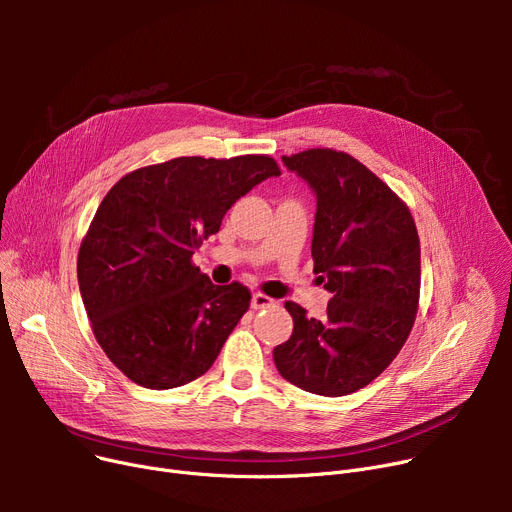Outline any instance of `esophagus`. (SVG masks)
<instances>
[{
    "label": "esophagus",
    "mask_w": 512,
    "mask_h": 512,
    "mask_svg": "<svg viewBox=\"0 0 512 512\" xmlns=\"http://www.w3.org/2000/svg\"><path fill=\"white\" fill-rule=\"evenodd\" d=\"M274 303L276 301L267 297V294H263V292H255L253 297H251V307L253 309H265V307H272Z\"/></svg>",
    "instance_id": "esophagus-1"
}]
</instances>
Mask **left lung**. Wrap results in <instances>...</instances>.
Masks as SVG:
<instances>
[{"instance_id":"left-lung-1","label":"left lung","mask_w":512,"mask_h":512,"mask_svg":"<svg viewBox=\"0 0 512 512\" xmlns=\"http://www.w3.org/2000/svg\"><path fill=\"white\" fill-rule=\"evenodd\" d=\"M317 199L313 272L332 292L326 315L288 301L292 336L274 348L284 380L319 396L373 382L407 342L421 286V249L409 207L355 157L309 149L282 157Z\"/></svg>"}]
</instances>
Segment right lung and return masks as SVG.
<instances>
[{
	"label": "right lung",
	"instance_id": "obj_1",
	"mask_svg": "<svg viewBox=\"0 0 512 512\" xmlns=\"http://www.w3.org/2000/svg\"><path fill=\"white\" fill-rule=\"evenodd\" d=\"M272 176L280 168L267 155L176 157L126 174L103 197L78 251V286L99 346L134 384L178 388L218 359L251 292L213 284L191 257Z\"/></svg>",
	"mask_w": 512,
	"mask_h": 512
}]
</instances>
